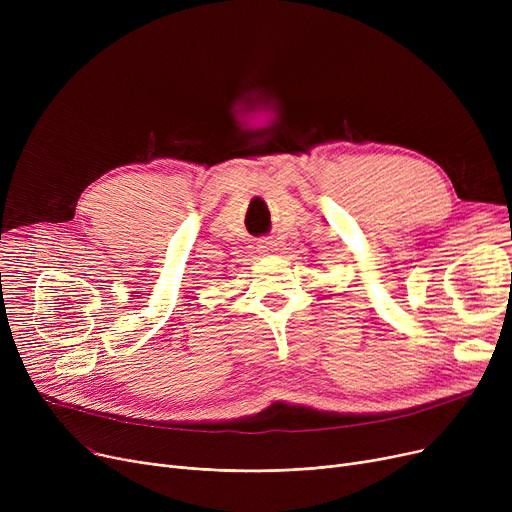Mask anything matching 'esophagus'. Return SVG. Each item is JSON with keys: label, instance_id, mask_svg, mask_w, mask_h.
Wrapping results in <instances>:
<instances>
[{"label": "esophagus", "instance_id": "esophagus-1", "mask_svg": "<svg viewBox=\"0 0 512 512\" xmlns=\"http://www.w3.org/2000/svg\"><path fill=\"white\" fill-rule=\"evenodd\" d=\"M257 247L261 253H272V251H276V242L272 238H261Z\"/></svg>", "mask_w": 512, "mask_h": 512}]
</instances>
